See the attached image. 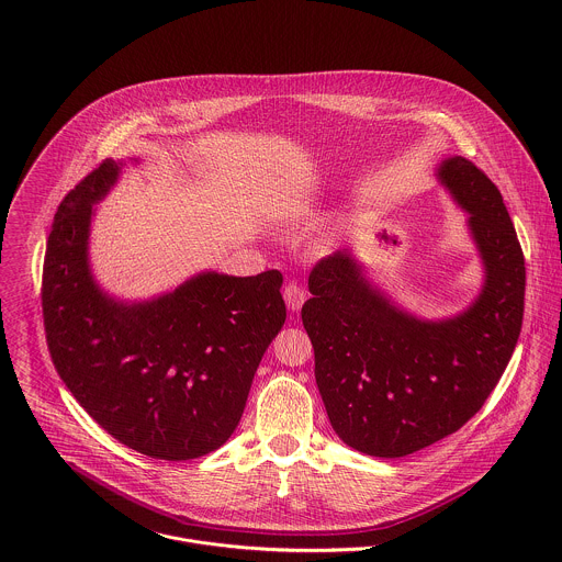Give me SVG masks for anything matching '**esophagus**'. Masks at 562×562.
<instances>
[{
    "mask_svg": "<svg viewBox=\"0 0 562 562\" xmlns=\"http://www.w3.org/2000/svg\"><path fill=\"white\" fill-rule=\"evenodd\" d=\"M283 299H285V305L290 312H299L307 299V292L299 283H288L283 290Z\"/></svg>",
    "mask_w": 562,
    "mask_h": 562,
    "instance_id": "obj_1",
    "label": "esophagus"
}]
</instances>
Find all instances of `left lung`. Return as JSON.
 Wrapping results in <instances>:
<instances>
[{"instance_id":"obj_1","label":"left lung","mask_w":562,"mask_h":562,"mask_svg":"<svg viewBox=\"0 0 562 562\" xmlns=\"http://www.w3.org/2000/svg\"><path fill=\"white\" fill-rule=\"evenodd\" d=\"M437 179L470 214L484 268L465 312L443 321L404 312L346 248L310 274L301 316L322 402L337 437L370 457L398 459L457 432L497 385L521 330L526 266L499 190L461 156L441 161Z\"/></svg>"}]
</instances>
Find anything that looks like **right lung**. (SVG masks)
<instances>
[{"label":"right lung","mask_w":562,"mask_h":562,"mask_svg":"<svg viewBox=\"0 0 562 562\" xmlns=\"http://www.w3.org/2000/svg\"><path fill=\"white\" fill-rule=\"evenodd\" d=\"M123 161L105 160L63 199L43 263L52 361L83 411L161 461L218 450L236 430L259 361L285 322L283 277L201 272L143 303L105 294L88 263L92 205Z\"/></svg>","instance_id":"right-lung-1"}]
</instances>
